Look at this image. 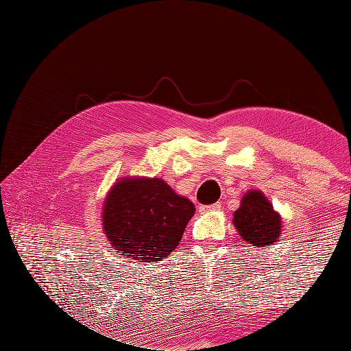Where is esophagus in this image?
Returning a JSON list of instances; mask_svg holds the SVG:
<instances>
[{"mask_svg": "<svg viewBox=\"0 0 351 351\" xmlns=\"http://www.w3.org/2000/svg\"><path fill=\"white\" fill-rule=\"evenodd\" d=\"M200 209V212H215V210H219L221 209V204L219 202H217V204H214V205H204V206H200L199 208Z\"/></svg>", "mask_w": 351, "mask_h": 351, "instance_id": "1", "label": "esophagus"}]
</instances>
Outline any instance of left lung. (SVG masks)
<instances>
[{"instance_id":"1","label":"left lung","mask_w":351,"mask_h":351,"mask_svg":"<svg viewBox=\"0 0 351 351\" xmlns=\"http://www.w3.org/2000/svg\"><path fill=\"white\" fill-rule=\"evenodd\" d=\"M232 222L240 237L256 247H268L281 234V217L261 190H249L243 196Z\"/></svg>"}]
</instances>
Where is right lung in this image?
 <instances>
[{
    "mask_svg": "<svg viewBox=\"0 0 351 351\" xmlns=\"http://www.w3.org/2000/svg\"><path fill=\"white\" fill-rule=\"evenodd\" d=\"M195 210L161 178L124 177L105 197L102 226L117 253L156 262L178 246Z\"/></svg>",
    "mask_w": 351,
    "mask_h": 351,
    "instance_id": "obj_1",
    "label": "right lung"
}]
</instances>
